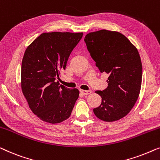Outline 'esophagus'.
<instances>
[{"label":"esophagus","instance_id":"34e87169","mask_svg":"<svg viewBox=\"0 0 160 160\" xmlns=\"http://www.w3.org/2000/svg\"><path fill=\"white\" fill-rule=\"evenodd\" d=\"M80 92L82 93L83 95H88L91 93V90H88V91H85V90H80Z\"/></svg>","mask_w":160,"mask_h":160}]
</instances>
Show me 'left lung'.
Instances as JSON below:
<instances>
[{"label":"left lung","mask_w":160,"mask_h":160,"mask_svg":"<svg viewBox=\"0 0 160 160\" xmlns=\"http://www.w3.org/2000/svg\"><path fill=\"white\" fill-rule=\"evenodd\" d=\"M85 42L101 73L109 75L108 86L96 93L102 97L95 115L106 122L124 118L136 103L142 80V64L137 48L121 33L102 30L90 32Z\"/></svg>","instance_id":"8db88e82"}]
</instances>
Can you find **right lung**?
Returning a JSON list of instances; mask_svg holds the SVG:
<instances>
[{"label": "right lung", "mask_w": 160, "mask_h": 160, "mask_svg": "<svg viewBox=\"0 0 160 160\" xmlns=\"http://www.w3.org/2000/svg\"><path fill=\"white\" fill-rule=\"evenodd\" d=\"M83 33H42L24 52L21 68L22 90L33 113L45 122L58 123L69 118L79 97L77 88L57 82L60 71Z\"/></svg>", "instance_id": "add662e5"}]
</instances>
